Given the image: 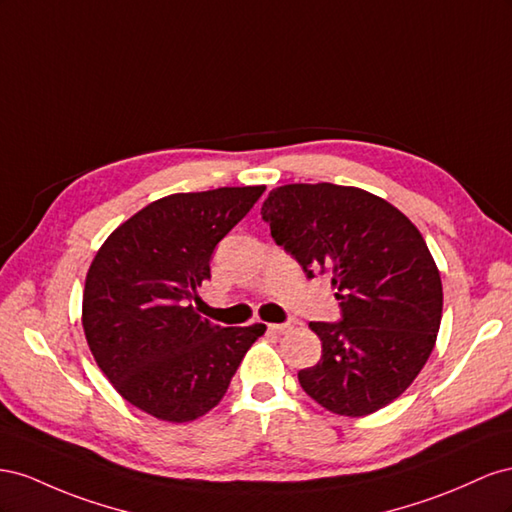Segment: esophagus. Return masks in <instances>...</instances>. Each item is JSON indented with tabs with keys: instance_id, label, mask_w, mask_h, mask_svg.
<instances>
[{
	"instance_id": "1",
	"label": "esophagus",
	"mask_w": 512,
	"mask_h": 512,
	"mask_svg": "<svg viewBox=\"0 0 512 512\" xmlns=\"http://www.w3.org/2000/svg\"><path fill=\"white\" fill-rule=\"evenodd\" d=\"M268 330L274 332V334H285V332L291 330V324H270Z\"/></svg>"
}]
</instances>
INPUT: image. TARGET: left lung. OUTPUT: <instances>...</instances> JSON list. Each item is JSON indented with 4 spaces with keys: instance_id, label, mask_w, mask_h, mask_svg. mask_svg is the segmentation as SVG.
<instances>
[{
    "instance_id": "obj_1",
    "label": "left lung",
    "mask_w": 512,
    "mask_h": 512,
    "mask_svg": "<svg viewBox=\"0 0 512 512\" xmlns=\"http://www.w3.org/2000/svg\"><path fill=\"white\" fill-rule=\"evenodd\" d=\"M261 218L306 279L330 274L339 321H311L321 339L302 390L339 416H367L405 392L433 352L442 281L410 218L362 188H272Z\"/></svg>"
}]
</instances>
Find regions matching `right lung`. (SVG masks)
I'll list each match as a JSON object with an SVG mask.
<instances>
[{"label": "right lung", "instance_id": "1", "mask_svg": "<svg viewBox=\"0 0 512 512\" xmlns=\"http://www.w3.org/2000/svg\"><path fill=\"white\" fill-rule=\"evenodd\" d=\"M264 186L178 193L145 206L96 253L83 291L87 345L113 388L158 420L188 422L225 397L264 324L223 328L193 309L216 244Z\"/></svg>", "mask_w": 512, "mask_h": 512}]
</instances>
